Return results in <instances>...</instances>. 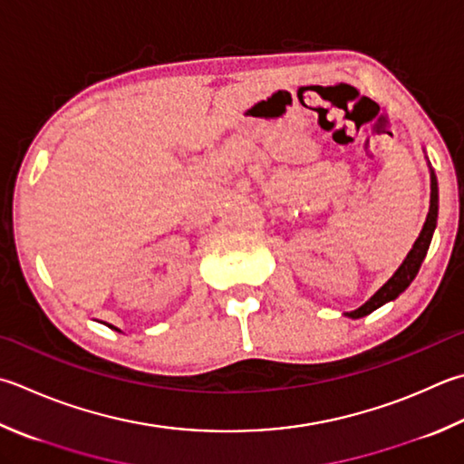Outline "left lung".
I'll return each mask as SVG.
<instances>
[{"mask_svg":"<svg viewBox=\"0 0 464 464\" xmlns=\"http://www.w3.org/2000/svg\"><path fill=\"white\" fill-rule=\"evenodd\" d=\"M436 218H439V183H436L434 171H430V209H428L424 228H422L420 236L416 238L412 250H410V255L406 256V260L401 262V266L396 270V275L392 276L390 281L383 285L368 303L362 304L360 309L347 313V317L360 319V317H363V314H370L372 311L382 307L383 303L394 301L401 291H406V286L414 281L418 270H420V265H422V260L426 256L428 246H430L432 232L436 228Z\"/></svg>","mask_w":464,"mask_h":464,"instance_id":"1","label":"left lung"}]
</instances>
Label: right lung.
Instances as JSON below:
<instances>
[{"label":"right lung","instance_id":"1","mask_svg":"<svg viewBox=\"0 0 464 464\" xmlns=\"http://www.w3.org/2000/svg\"><path fill=\"white\" fill-rule=\"evenodd\" d=\"M111 329H115V327H111Z\"/></svg>","mask_w":464,"mask_h":464}]
</instances>
